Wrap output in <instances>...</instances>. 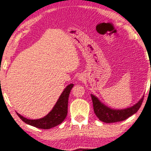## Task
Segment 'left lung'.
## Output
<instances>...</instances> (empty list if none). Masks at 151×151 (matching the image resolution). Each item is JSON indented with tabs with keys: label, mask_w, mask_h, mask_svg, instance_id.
I'll list each match as a JSON object with an SVG mask.
<instances>
[{
	"label": "left lung",
	"mask_w": 151,
	"mask_h": 151,
	"mask_svg": "<svg viewBox=\"0 0 151 151\" xmlns=\"http://www.w3.org/2000/svg\"><path fill=\"white\" fill-rule=\"evenodd\" d=\"M151 82V81H150ZM93 105V110L96 115L101 121L105 123H112L121 122L127 119L130 116L135 114L142 104L143 96L138 101V103L129 108L115 110L106 106L101 102L96 96L91 94Z\"/></svg>",
	"instance_id": "left-lung-1"
}]
</instances>
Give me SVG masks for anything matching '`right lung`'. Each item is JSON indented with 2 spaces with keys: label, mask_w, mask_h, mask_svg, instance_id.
<instances>
[{
  "label": "right lung",
  "mask_w": 151,
  "mask_h": 151,
  "mask_svg": "<svg viewBox=\"0 0 151 151\" xmlns=\"http://www.w3.org/2000/svg\"><path fill=\"white\" fill-rule=\"evenodd\" d=\"M73 86V83H70L65 88L51 111L45 117L41 118V119H29L24 117L23 116L19 115L17 112V115L24 122L27 124H29L31 126L35 127L36 128L49 129L58 126V124H61L64 121L67 114H68L69 96H70L71 89Z\"/></svg>",
  "instance_id": "1"
}]
</instances>
